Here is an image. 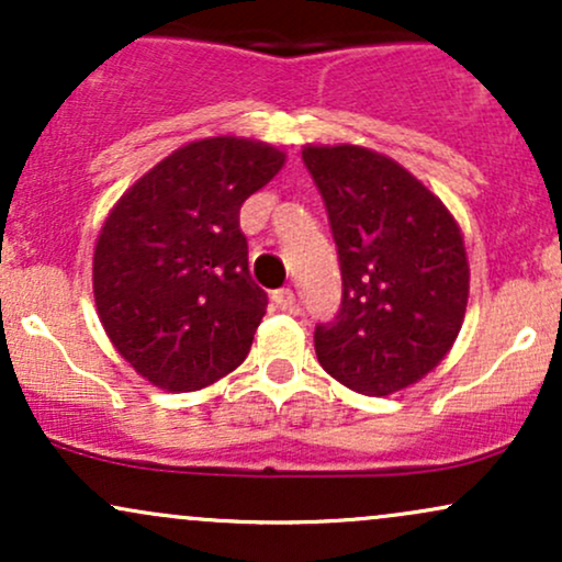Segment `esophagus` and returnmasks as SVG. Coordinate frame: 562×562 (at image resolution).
<instances>
[{"instance_id":"obj_1","label":"esophagus","mask_w":562,"mask_h":562,"mask_svg":"<svg viewBox=\"0 0 562 562\" xmlns=\"http://www.w3.org/2000/svg\"><path fill=\"white\" fill-rule=\"evenodd\" d=\"M272 301L277 303V308H282V312H295V293L290 288L274 290Z\"/></svg>"}]
</instances>
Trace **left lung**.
Here are the masks:
<instances>
[{"mask_svg": "<svg viewBox=\"0 0 562 562\" xmlns=\"http://www.w3.org/2000/svg\"><path fill=\"white\" fill-rule=\"evenodd\" d=\"M338 245L344 301L314 330L346 389L389 396L441 364L460 335L470 267L460 224L402 164L359 145H306Z\"/></svg>", "mask_w": 562, "mask_h": 562, "instance_id": "obj_1", "label": "left lung"}]
</instances>
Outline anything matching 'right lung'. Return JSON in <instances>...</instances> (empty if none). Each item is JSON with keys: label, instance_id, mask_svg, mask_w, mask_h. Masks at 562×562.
<instances>
[{"label": "right lung", "instance_id": "right-lung-1", "mask_svg": "<svg viewBox=\"0 0 562 562\" xmlns=\"http://www.w3.org/2000/svg\"><path fill=\"white\" fill-rule=\"evenodd\" d=\"M285 166L259 139L187 142L121 195L94 245L97 314L147 383L200 391L248 357L267 314L240 205Z\"/></svg>", "mask_w": 562, "mask_h": 562}]
</instances>
